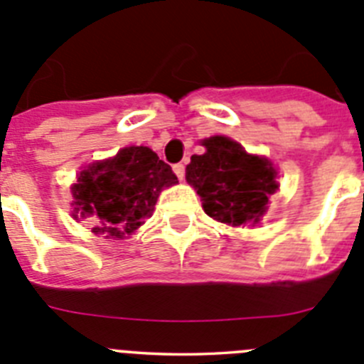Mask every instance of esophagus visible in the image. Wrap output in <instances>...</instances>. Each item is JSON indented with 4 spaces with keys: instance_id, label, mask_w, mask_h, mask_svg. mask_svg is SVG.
<instances>
[{
    "instance_id": "obj_1",
    "label": "esophagus",
    "mask_w": 364,
    "mask_h": 364,
    "mask_svg": "<svg viewBox=\"0 0 364 364\" xmlns=\"http://www.w3.org/2000/svg\"><path fill=\"white\" fill-rule=\"evenodd\" d=\"M173 171H175L176 176L182 180V178H184V175H186V166H184V164H175V166H173Z\"/></svg>"
}]
</instances>
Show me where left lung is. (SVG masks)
Returning a JSON list of instances; mask_svg holds the SVG:
<instances>
[{"label": "left lung", "mask_w": 364, "mask_h": 364, "mask_svg": "<svg viewBox=\"0 0 364 364\" xmlns=\"http://www.w3.org/2000/svg\"><path fill=\"white\" fill-rule=\"evenodd\" d=\"M202 146L205 153L193 154L186 180L200 195L205 213L228 226L257 224L279 188L272 162L226 136L208 138Z\"/></svg>", "instance_id": "1"}]
</instances>
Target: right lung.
<instances>
[{
	"instance_id": "obj_1",
	"label": "right lung",
	"mask_w": 364,
	"mask_h": 364,
	"mask_svg": "<svg viewBox=\"0 0 364 364\" xmlns=\"http://www.w3.org/2000/svg\"><path fill=\"white\" fill-rule=\"evenodd\" d=\"M176 182L171 167L149 147H125L114 159L80 173L73 188L74 218L92 215L100 220V228H92L95 233L122 239L151 217L162 188Z\"/></svg>"
}]
</instances>
